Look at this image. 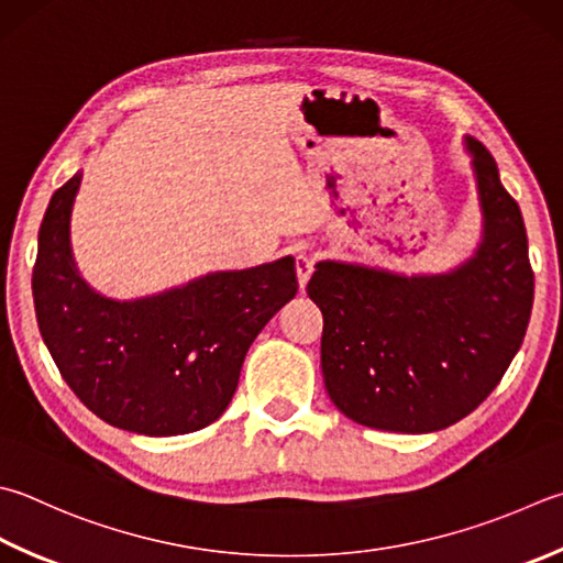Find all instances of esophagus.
Masks as SVG:
<instances>
[{"mask_svg":"<svg viewBox=\"0 0 563 563\" xmlns=\"http://www.w3.org/2000/svg\"><path fill=\"white\" fill-rule=\"evenodd\" d=\"M311 272H313V260L309 257V254H306V252L296 254V277H299L301 289H303L306 284H309Z\"/></svg>","mask_w":563,"mask_h":563,"instance_id":"esophagus-1","label":"esophagus"}]
</instances>
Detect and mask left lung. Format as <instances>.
<instances>
[{"label":"left lung","instance_id":"8db88e82","mask_svg":"<svg viewBox=\"0 0 563 563\" xmlns=\"http://www.w3.org/2000/svg\"><path fill=\"white\" fill-rule=\"evenodd\" d=\"M483 240L443 274L323 260L306 286L323 313L321 369L333 405L363 427H451L503 379L534 301L527 230L485 146L465 136Z\"/></svg>","mask_w":563,"mask_h":563}]
</instances>
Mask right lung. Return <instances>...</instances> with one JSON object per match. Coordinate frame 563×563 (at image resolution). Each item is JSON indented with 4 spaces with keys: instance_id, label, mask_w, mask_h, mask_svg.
<instances>
[{
    "instance_id": "add662e5",
    "label": "right lung",
    "mask_w": 563,
    "mask_h": 563,
    "mask_svg": "<svg viewBox=\"0 0 563 563\" xmlns=\"http://www.w3.org/2000/svg\"><path fill=\"white\" fill-rule=\"evenodd\" d=\"M80 181L82 172L53 194L31 279L53 363L82 405L117 429L176 437L208 427L235 395L254 338L296 296L294 257L213 272L144 299H108L73 257Z\"/></svg>"
}]
</instances>
